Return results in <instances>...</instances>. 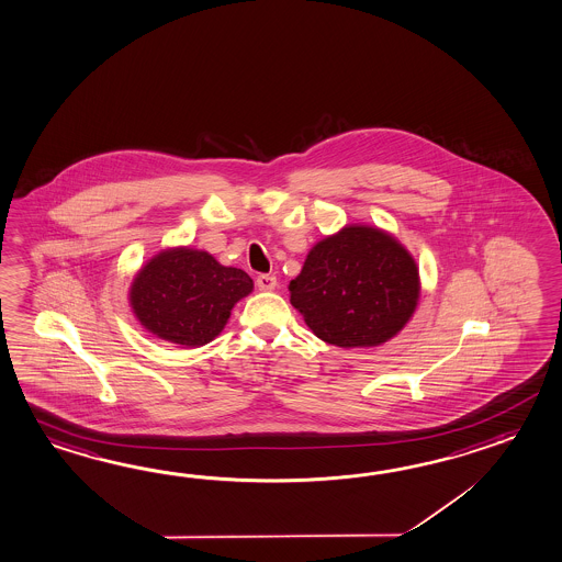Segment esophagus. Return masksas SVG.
<instances>
[{"instance_id": "1", "label": "esophagus", "mask_w": 562, "mask_h": 562, "mask_svg": "<svg viewBox=\"0 0 562 562\" xmlns=\"http://www.w3.org/2000/svg\"><path fill=\"white\" fill-rule=\"evenodd\" d=\"M256 286L260 288L262 292H272L278 286V280H276V276L260 274L256 278Z\"/></svg>"}]
</instances>
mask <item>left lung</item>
I'll return each mask as SVG.
<instances>
[{"mask_svg": "<svg viewBox=\"0 0 562 562\" xmlns=\"http://www.w3.org/2000/svg\"><path fill=\"white\" fill-rule=\"evenodd\" d=\"M288 290L290 304L321 340L369 349L412 321L422 280L397 237L374 225L350 224L312 246Z\"/></svg>", "mask_w": 562, "mask_h": 562, "instance_id": "8db88e82", "label": "left lung"}]
</instances>
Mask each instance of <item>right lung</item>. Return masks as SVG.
<instances>
[{
  "mask_svg": "<svg viewBox=\"0 0 562 562\" xmlns=\"http://www.w3.org/2000/svg\"><path fill=\"white\" fill-rule=\"evenodd\" d=\"M254 290L250 276L222 266L188 246L155 254L128 288L133 314L145 330L181 347H203L217 337L232 308Z\"/></svg>",
  "mask_w": 562,
  "mask_h": 562,
  "instance_id": "right-lung-1",
  "label": "right lung"
}]
</instances>
